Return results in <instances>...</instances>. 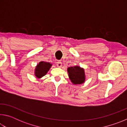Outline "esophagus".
Instances as JSON below:
<instances>
[{
  "instance_id": "obj_1",
  "label": "esophagus",
  "mask_w": 127,
  "mask_h": 127,
  "mask_svg": "<svg viewBox=\"0 0 127 127\" xmlns=\"http://www.w3.org/2000/svg\"><path fill=\"white\" fill-rule=\"evenodd\" d=\"M57 65L58 67L61 68V67H62V63L61 62H60V61H58L57 62Z\"/></svg>"
}]
</instances>
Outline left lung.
Returning a JSON list of instances; mask_svg holds the SVG:
<instances>
[{"label":"left lung","mask_w":127,"mask_h":127,"mask_svg":"<svg viewBox=\"0 0 127 127\" xmlns=\"http://www.w3.org/2000/svg\"><path fill=\"white\" fill-rule=\"evenodd\" d=\"M67 71L69 78L73 84L80 85L85 82L86 76L83 68L78 65L70 66L68 68Z\"/></svg>","instance_id":"left-lung-1"}]
</instances>
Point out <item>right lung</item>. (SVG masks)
Here are the masks:
<instances>
[{
	"label": "right lung",
	"instance_id": "obj_1",
	"mask_svg": "<svg viewBox=\"0 0 127 127\" xmlns=\"http://www.w3.org/2000/svg\"><path fill=\"white\" fill-rule=\"evenodd\" d=\"M52 64L49 62H40L37 65H36L35 69V75L37 78H41L45 75L50 69Z\"/></svg>",
	"mask_w": 127,
	"mask_h": 127
}]
</instances>
